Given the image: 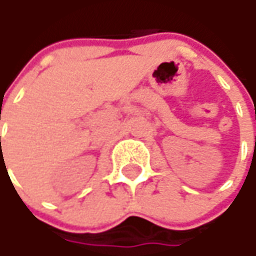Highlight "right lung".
<instances>
[{"label":"right lung","instance_id":"1","mask_svg":"<svg viewBox=\"0 0 256 256\" xmlns=\"http://www.w3.org/2000/svg\"><path fill=\"white\" fill-rule=\"evenodd\" d=\"M0 140H1V138H0Z\"/></svg>","mask_w":256,"mask_h":256}]
</instances>
